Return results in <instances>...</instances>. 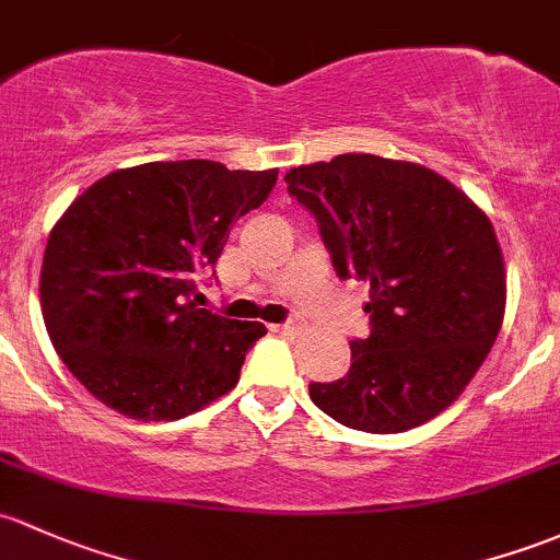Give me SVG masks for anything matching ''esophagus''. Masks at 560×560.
Segmentation results:
<instances>
[{
    "label": "esophagus",
    "mask_w": 560,
    "mask_h": 560,
    "mask_svg": "<svg viewBox=\"0 0 560 560\" xmlns=\"http://www.w3.org/2000/svg\"><path fill=\"white\" fill-rule=\"evenodd\" d=\"M270 329H273V332H281V335H300V332H303V327H300L298 322H284V325H273Z\"/></svg>",
    "instance_id": "34e87169"
}]
</instances>
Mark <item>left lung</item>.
Returning a JSON list of instances; mask_svg holds the SVG:
<instances>
[{
  "mask_svg": "<svg viewBox=\"0 0 560 560\" xmlns=\"http://www.w3.org/2000/svg\"><path fill=\"white\" fill-rule=\"evenodd\" d=\"M284 182L316 217L335 273L370 284V335L351 340L343 378L308 386L316 408L373 434L443 413L502 329L508 279L491 220L432 168L378 155H338Z\"/></svg>",
  "mask_w": 560,
  "mask_h": 560,
  "instance_id": "left-lung-1",
  "label": "left lung"
}]
</instances>
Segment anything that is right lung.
Returning a JSON list of instances; mask_svg holds the SVG:
<instances>
[{"label": "right lung", "mask_w": 560, "mask_h": 560, "mask_svg": "<svg viewBox=\"0 0 560 560\" xmlns=\"http://www.w3.org/2000/svg\"><path fill=\"white\" fill-rule=\"evenodd\" d=\"M276 168L141 163L93 182L45 246L39 300L52 349L88 392L137 421H176L238 384L260 322L198 308L231 225L257 209Z\"/></svg>", "instance_id": "add662e5"}]
</instances>
